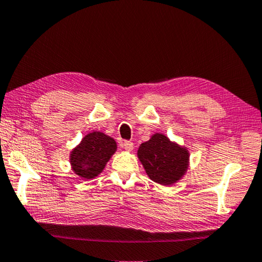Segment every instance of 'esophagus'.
<instances>
[{"label":"esophagus","instance_id":"esophagus-1","mask_svg":"<svg viewBox=\"0 0 262 262\" xmlns=\"http://www.w3.org/2000/svg\"><path fill=\"white\" fill-rule=\"evenodd\" d=\"M121 146H122L125 150H127V151H132L133 149H134V144H133V142H130V141L122 142Z\"/></svg>","mask_w":262,"mask_h":262}]
</instances>
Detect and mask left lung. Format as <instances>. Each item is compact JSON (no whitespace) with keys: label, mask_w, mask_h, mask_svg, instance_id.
I'll list each match as a JSON object with an SVG mask.
<instances>
[{"label":"left lung","mask_w":262,"mask_h":262,"mask_svg":"<svg viewBox=\"0 0 262 262\" xmlns=\"http://www.w3.org/2000/svg\"><path fill=\"white\" fill-rule=\"evenodd\" d=\"M137 157L152 181L161 185L177 183L189 167V151L170 141L167 136L156 133L142 143Z\"/></svg>","instance_id":"left-lung-1"}]
</instances>
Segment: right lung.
Wrapping results in <instances>:
<instances>
[{
    "mask_svg": "<svg viewBox=\"0 0 262 262\" xmlns=\"http://www.w3.org/2000/svg\"><path fill=\"white\" fill-rule=\"evenodd\" d=\"M116 151L117 143L112 137L101 132H92L71 151L70 163L75 174L90 180L103 172Z\"/></svg>",
    "mask_w": 262,
    "mask_h": 262,
    "instance_id": "add662e5",
    "label": "right lung"
}]
</instances>
